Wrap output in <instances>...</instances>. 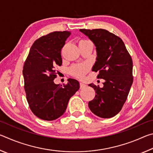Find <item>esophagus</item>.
Wrapping results in <instances>:
<instances>
[{
	"label": "esophagus",
	"mask_w": 153,
	"mask_h": 153,
	"mask_svg": "<svg viewBox=\"0 0 153 153\" xmlns=\"http://www.w3.org/2000/svg\"><path fill=\"white\" fill-rule=\"evenodd\" d=\"M79 86H80V88H81V89H84V88H85L86 87V85L84 84H83V83H80Z\"/></svg>",
	"instance_id": "34e87169"
}]
</instances>
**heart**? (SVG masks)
Instances as JSON below:
<instances>
[{
	"label": "heart",
	"mask_w": 153,
	"mask_h": 153,
	"mask_svg": "<svg viewBox=\"0 0 153 153\" xmlns=\"http://www.w3.org/2000/svg\"><path fill=\"white\" fill-rule=\"evenodd\" d=\"M85 41L86 40H80L79 44L83 42H85ZM88 69V66L87 65H74L71 67L70 71L71 74L75 77H78V78H82V77H84L85 74L87 72Z\"/></svg>",
	"instance_id": "obj_1"
}]
</instances>
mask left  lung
I'll use <instances>...</instances> for the list:
<instances>
[{
    "instance_id": "obj_1",
    "label": "left lung",
    "mask_w": 153,
    "mask_h": 153,
    "mask_svg": "<svg viewBox=\"0 0 153 153\" xmlns=\"http://www.w3.org/2000/svg\"><path fill=\"white\" fill-rule=\"evenodd\" d=\"M94 44L97 51L92 71L104 79L103 87L89 84L96 92L88 102L90 111L101 118H111L121 110L133 83V63L123 40L103 29H80Z\"/></svg>"
}]
</instances>
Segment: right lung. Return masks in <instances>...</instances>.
I'll return each instance as SVG.
<instances>
[{"label": "right lung", "instance_id": "1", "mask_svg": "<svg viewBox=\"0 0 153 153\" xmlns=\"http://www.w3.org/2000/svg\"><path fill=\"white\" fill-rule=\"evenodd\" d=\"M69 31L54 32L36 40L25 61L23 76L30 108L36 117L53 121L63 115L70 98L79 88L76 79L69 78L63 86L55 84V67L62 65L61 48Z\"/></svg>", "mask_w": 153, "mask_h": 153}]
</instances>
